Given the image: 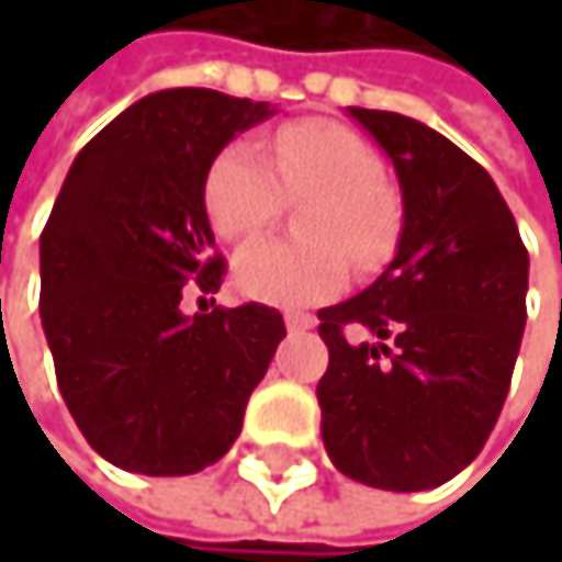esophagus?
<instances>
[{"instance_id":"34e87169","label":"esophagus","mask_w":562,"mask_h":562,"mask_svg":"<svg viewBox=\"0 0 562 562\" xmlns=\"http://www.w3.org/2000/svg\"><path fill=\"white\" fill-rule=\"evenodd\" d=\"M285 328L295 335V331H308V328H315V318L312 315H299V312H292V315H285Z\"/></svg>"}]
</instances>
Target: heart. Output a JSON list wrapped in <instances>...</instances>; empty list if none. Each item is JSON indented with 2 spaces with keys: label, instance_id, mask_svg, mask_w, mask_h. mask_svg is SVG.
Wrapping results in <instances>:
<instances>
[{
  "label": "heart",
  "instance_id": "1",
  "mask_svg": "<svg viewBox=\"0 0 562 562\" xmlns=\"http://www.w3.org/2000/svg\"><path fill=\"white\" fill-rule=\"evenodd\" d=\"M378 178L374 153L335 123L312 120L280 130L273 162L247 139L231 143L204 181L207 217L221 237L247 240L280 214L282 198H312L299 221L308 240H254L234 260V285L247 299L302 308L348 285L345 252L361 270L381 267L396 221Z\"/></svg>",
  "mask_w": 562,
  "mask_h": 562
}]
</instances>
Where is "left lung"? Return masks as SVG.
Segmentation results:
<instances>
[{"instance_id": "obj_1", "label": "left lung", "mask_w": 562, "mask_h": 562, "mask_svg": "<svg viewBox=\"0 0 562 562\" xmlns=\"http://www.w3.org/2000/svg\"><path fill=\"white\" fill-rule=\"evenodd\" d=\"M393 162L403 227L391 267L318 308L322 439L335 469L384 492L459 475L505 406L527 322V250L498 184L419 120L348 106Z\"/></svg>"}]
</instances>
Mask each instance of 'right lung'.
I'll return each instance as SVG.
<instances>
[{
	"mask_svg": "<svg viewBox=\"0 0 562 562\" xmlns=\"http://www.w3.org/2000/svg\"><path fill=\"white\" fill-rule=\"evenodd\" d=\"M273 113L204 87L149 93L80 149L60 184L42 234V328L77 429L116 469L214 465L285 338L280 312L260 302L178 308L188 282L217 292L224 280L207 171Z\"/></svg>",
	"mask_w": 562,
	"mask_h": 562,
	"instance_id": "right-lung-1",
	"label": "right lung"
}]
</instances>
